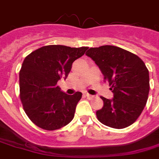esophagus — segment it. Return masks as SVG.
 Here are the masks:
<instances>
[{
    "mask_svg": "<svg viewBox=\"0 0 159 159\" xmlns=\"http://www.w3.org/2000/svg\"><path fill=\"white\" fill-rule=\"evenodd\" d=\"M87 97H88V99H89V100H92V99H93V95H91V94H89V93H86L85 94Z\"/></svg>",
    "mask_w": 159,
    "mask_h": 159,
    "instance_id": "obj_1",
    "label": "esophagus"
}]
</instances>
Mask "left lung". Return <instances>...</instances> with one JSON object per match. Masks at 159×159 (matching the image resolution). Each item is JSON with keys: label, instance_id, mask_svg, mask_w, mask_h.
Here are the masks:
<instances>
[{"label": "left lung", "instance_id": "8db88e82", "mask_svg": "<svg viewBox=\"0 0 159 159\" xmlns=\"http://www.w3.org/2000/svg\"><path fill=\"white\" fill-rule=\"evenodd\" d=\"M86 55L99 66L113 93L111 100L101 97L104 106L96 111L98 120L114 129L133 124L147 104L150 89L145 63L135 54L115 46L91 48Z\"/></svg>", "mask_w": 159, "mask_h": 159}]
</instances>
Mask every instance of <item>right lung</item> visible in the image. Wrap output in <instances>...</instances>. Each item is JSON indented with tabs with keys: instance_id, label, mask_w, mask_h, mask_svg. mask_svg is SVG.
<instances>
[{
	"instance_id": "add662e5",
	"label": "right lung",
	"mask_w": 159,
	"mask_h": 159,
	"mask_svg": "<svg viewBox=\"0 0 159 159\" xmlns=\"http://www.w3.org/2000/svg\"><path fill=\"white\" fill-rule=\"evenodd\" d=\"M88 48L48 45L25 57L19 71L20 100L26 115L36 126L59 129L73 119L82 93L66 94L57 83L66 79L72 63Z\"/></svg>"
}]
</instances>
